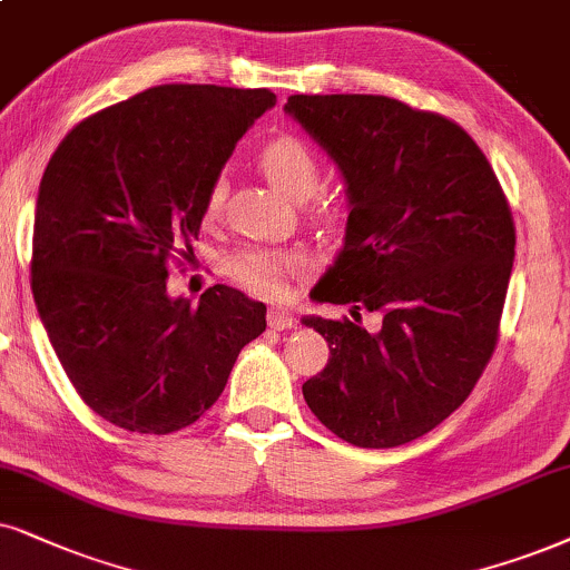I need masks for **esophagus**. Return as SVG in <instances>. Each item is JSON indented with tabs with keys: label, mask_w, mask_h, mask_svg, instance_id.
<instances>
[{
	"label": "esophagus",
	"mask_w": 570,
	"mask_h": 570,
	"mask_svg": "<svg viewBox=\"0 0 570 570\" xmlns=\"http://www.w3.org/2000/svg\"><path fill=\"white\" fill-rule=\"evenodd\" d=\"M294 315L289 313V309H284V307H271L268 309V326L273 328V331H286V328H292L294 326Z\"/></svg>",
	"instance_id": "1"
}]
</instances>
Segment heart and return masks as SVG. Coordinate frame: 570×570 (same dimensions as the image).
I'll return each mask as SVG.
<instances>
[{
    "mask_svg": "<svg viewBox=\"0 0 570 570\" xmlns=\"http://www.w3.org/2000/svg\"><path fill=\"white\" fill-rule=\"evenodd\" d=\"M261 168L268 181L284 191L292 199H309L321 189L323 181V165L318 155L307 147L305 141L294 139V136H284V139L271 141L261 153ZM226 178H215L210 191H207L205 215L207 218H218L226 202ZM323 220L334 218V207L318 205ZM305 271V261L294 252H276L263 247H247L239 249L228 261V276L244 289L261 294V297H281L286 292V278L294 273Z\"/></svg>",
    "mask_w": 570,
    "mask_h": 570,
    "instance_id": "b5f03b06",
    "label": "heart"
}]
</instances>
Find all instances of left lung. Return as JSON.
Here are the masks:
<instances>
[{"label": "left lung", "instance_id": "left-lung-1", "mask_svg": "<svg viewBox=\"0 0 570 570\" xmlns=\"http://www.w3.org/2000/svg\"><path fill=\"white\" fill-rule=\"evenodd\" d=\"M284 110L338 165L350 202L313 299L352 318H305L331 357L302 394L344 442L407 444L463 405L497 347L515 257L505 191L444 115L376 94H294Z\"/></svg>", "mask_w": 570, "mask_h": 570}]
</instances>
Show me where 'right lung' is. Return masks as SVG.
I'll return each mask as SVG.
<instances>
[{"mask_svg": "<svg viewBox=\"0 0 570 570\" xmlns=\"http://www.w3.org/2000/svg\"><path fill=\"white\" fill-rule=\"evenodd\" d=\"M273 105L268 89L155 86L81 120L41 176L36 309L70 384L112 426H191L265 331L263 302L215 284L191 305L165 281L236 141Z\"/></svg>", "mask_w": 570, "mask_h": 570, "instance_id": "1", "label": "right lung"}]
</instances>
